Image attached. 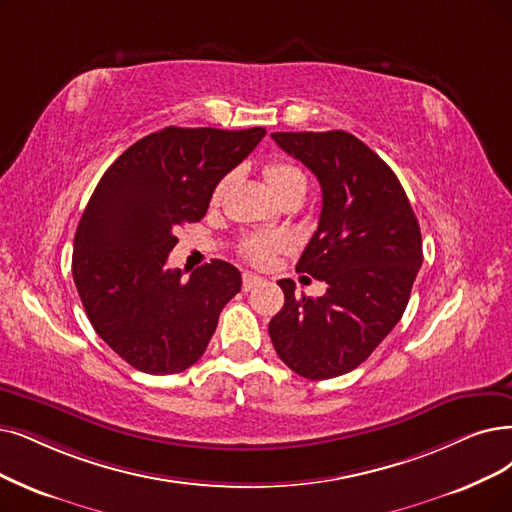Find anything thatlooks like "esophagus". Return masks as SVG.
I'll return each instance as SVG.
<instances>
[{
	"label": "esophagus",
	"instance_id": "34e87169",
	"mask_svg": "<svg viewBox=\"0 0 512 512\" xmlns=\"http://www.w3.org/2000/svg\"><path fill=\"white\" fill-rule=\"evenodd\" d=\"M258 283H262V279H260L258 275H254V273H243V290H245V292L254 290Z\"/></svg>",
	"mask_w": 512,
	"mask_h": 512
}]
</instances>
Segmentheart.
I'll list each match as a JSON object with an SVG mask.
<instances>
[{
    "mask_svg": "<svg viewBox=\"0 0 512 512\" xmlns=\"http://www.w3.org/2000/svg\"><path fill=\"white\" fill-rule=\"evenodd\" d=\"M264 178H267L271 191L277 195V197H283L288 193H304L306 191V176L304 172L296 166L294 161L290 159H273L269 161L267 166H264L262 170ZM224 189H227V180L218 182V187L214 189V195L212 199L218 201L224 193ZM285 241L277 235H267V233H256V235H250L245 237L243 243H241V254L243 258H248L250 262L254 264H269L271 258L283 250Z\"/></svg>",
    "mask_w": 512,
    "mask_h": 512,
    "instance_id": "heart-1",
    "label": "heart"
}]
</instances>
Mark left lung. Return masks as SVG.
Listing matches in <instances>:
<instances>
[{
  "instance_id": "1",
  "label": "left lung",
  "mask_w": 512,
  "mask_h": 512,
  "mask_svg": "<svg viewBox=\"0 0 512 512\" xmlns=\"http://www.w3.org/2000/svg\"><path fill=\"white\" fill-rule=\"evenodd\" d=\"M321 185V216L296 271L325 281L319 298L277 281L283 309L269 334L298 376L349 374L399 323L422 267V235L399 178L349 132H275Z\"/></svg>"
}]
</instances>
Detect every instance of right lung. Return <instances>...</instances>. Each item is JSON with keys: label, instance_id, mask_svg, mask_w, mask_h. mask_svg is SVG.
Wrapping results in <instances>:
<instances>
[{"label": "right lung", "instance_id": "add662e5", "mask_svg": "<svg viewBox=\"0 0 512 512\" xmlns=\"http://www.w3.org/2000/svg\"><path fill=\"white\" fill-rule=\"evenodd\" d=\"M267 130L163 128L140 138L102 174L73 241V281L111 349L145 374L199 361L220 311L241 292L233 264L168 269L176 231L208 212L218 182Z\"/></svg>", "mask_w": 512, "mask_h": 512}]
</instances>
